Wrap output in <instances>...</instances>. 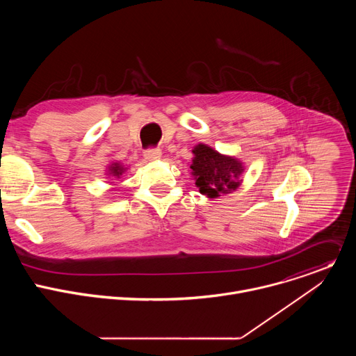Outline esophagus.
Wrapping results in <instances>:
<instances>
[{
	"instance_id": "obj_1",
	"label": "esophagus",
	"mask_w": 356,
	"mask_h": 356,
	"mask_svg": "<svg viewBox=\"0 0 356 356\" xmlns=\"http://www.w3.org/2000/svg\"><path fill=\"white\" fill-rule=\"evenodd\" d=\"M143 156L146 161H159L162 158V152L161 149H147L145 150Z\"/></svg>"
}]
</instances>
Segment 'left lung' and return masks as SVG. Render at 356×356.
Segmentation results:
<instances>
[{"mask_svg": "<svg viewBox=\"0 0 356 356\" xmlns=\"http://www.w3.org/2000/svg\"><path fill=\"white\" fill-rule=\"evenodd\" d=\"M191 176L195 187L209 198L235 191L243 181V162L235 156L220 154L207 143H198L193 149Z\"/></svg>", "mask_w": 356, "mask_h": 356, "instance_id": "1", "label": "left lung"}]
</instances>
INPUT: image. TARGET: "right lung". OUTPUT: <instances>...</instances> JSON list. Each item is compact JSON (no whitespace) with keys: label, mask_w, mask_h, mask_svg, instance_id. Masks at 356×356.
Instances as JSON below:
<instances>
[{"label":"right lung","mask_w":356,"mask_h":356,"mask_svg":"<svg viewBox=\"0 0 356 356\" xmlns=\"http://www.w3.org/2000/svg\"><path fill=\"white\" fill-rule=\"evenodd\" d=\"M128 170V166H125L124 163H121L120 161H111L107 166H106V176L107 177H113V179H120L125 172Z\"/></svg>","instance_id":"right-lung-1"}]
</instances>
